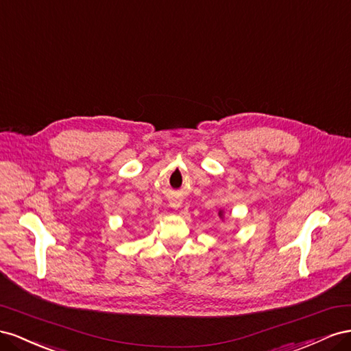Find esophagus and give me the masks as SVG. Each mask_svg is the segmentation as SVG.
<instances>
[{
  "label": "esophagus",
  "instance_id": "esophagus-1",
  "mask_svg": "<svg viewBox=\"0 0 351 351\" xmlns=\"http://www.w3.org/2000/svg\"><path fill=\"white\" fill-rule=\"evenodd\" d=\"M169 206L172 207V208H175V210H178L179 207L182 206V199H179V198H172V199H169Z\"/></svg>",
  "mask_w": 351,
  "mask_h": 351
}]
</instances>
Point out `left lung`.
Listing matches in <instances>:
<instances>
[{
  "label": "left lung",
  "instance_id": "8db88e82",
  "mask_svg": "<svg viewBox=\"0 0 351 351\" xmlns=\"http://www.w3.org/2000/svg\"><path fill=\"white\" fill-rule=\"evenodd\" d=\"M217 216H219L220 219H222V220H225V212H223L222 208H219V210H217Z\"/></svg>",
  "mask_w": 351,
  "mask_h": 351
}]
</instances>
